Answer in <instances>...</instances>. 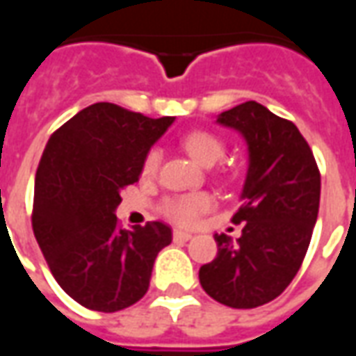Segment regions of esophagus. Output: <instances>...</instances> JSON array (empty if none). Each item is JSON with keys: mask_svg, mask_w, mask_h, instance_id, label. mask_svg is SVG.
Here are the masks:
<instances>
[{"mask_svg": "<svg viewBox=\"0 0 356 356\" xmlns=\"http://www.w3.org/2000/svg\"><path fill=\"white\" fill-rule=\"evenodd\" d=\"M191 238H193V234H191V232L173 231V240H175V242H188Z\"/></svg>", "mask_w": 356, "mask_h": 356, "instance_id": "1", "label": "esophagus"}]
</instances>
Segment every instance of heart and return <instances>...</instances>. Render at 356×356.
<instances>
[{
	"label": "heart",
	"instance_id": "obj_1",
	"mask_svg": "<svg viewBox=\"0 0 356 356\" xmlns=\"http://www.w3.org/2000/svg\"><path fill=\"white\" fill-rule=\"evenodd\" d=\"M183 147L202 165H213L225 154V140L211 131H193L183 137ZM162 160L160 148H150L143 160V175L152 177ZM213 208V196L208 193H193L171 196L163 200L162 213L170 221L183 227H193L204 213Z\"/></svg>",
	"mask_w": 356,
	"mask_h": 356
}]
</instances>
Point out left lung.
<instances>
[{"instance_id":"obj_1","label":"left lung","mask_w":356,"mask_h":356,"mask_svg":"<svg viewBox=\"0 0 356 356\" xmlns=\"http://www.w3.org/2000/svg\"><path fill=\"white\" fill-rule=\"evenodd\" d=\"M217 124L246 139L242 206L232 216L244 229L236 242L216 234L217 257L198 276L209 298L254 309L278 298L298 275L318 216L321 171L298 127L259 102L225 110Z\"/></svg>"}]
</instances>
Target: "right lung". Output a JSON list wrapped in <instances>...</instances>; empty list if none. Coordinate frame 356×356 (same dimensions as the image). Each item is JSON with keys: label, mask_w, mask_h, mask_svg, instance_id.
Returning <instances> with one entry per match:
<instances>
[{"label": "right lung", "mask_w": 356, "mask_h": 356, "mask_svg": "<svg viewBox=\"0 0 356 356\" xmlns=\"http://www.w3.org/2000/svg\"><path fill=\"white\" fill-rule=\"evenodd\" d=\"M173 124L95 102L53 133L35 171L32 227L58 286L80 305L116 313L148 290L171 229L150 221L120 229L116 208L143 160Z\"/></svg>", "instance_id": "1"}]
</instances>
